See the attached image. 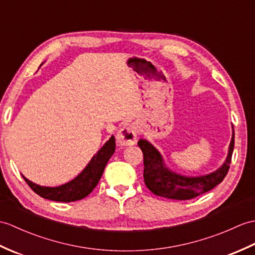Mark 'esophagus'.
Masks as SVG:
<instances>
[{
  "label": "esophagus",
  "mask_w": 255,
  "mask_h": 255,
  "mask_svg": "<svg viewBox=\"0 0 255 255\" xmlns=\"http://www.w3.org/2000/svg\"><path fill=\"white\" fill-rule=\"evenodd\" d=\"M116 139L121 145H133L137 142V129L133 125L123 127L118 131Z\"/></svg>",
  "instance_id": "obj_1"
}]
</instances>
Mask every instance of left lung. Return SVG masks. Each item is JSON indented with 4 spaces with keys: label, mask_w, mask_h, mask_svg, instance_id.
Returning a JSON list of instances; mask_svg holds the SVG:
<instances>
[{
    "label": "left lung",
    "mask_w": 255,
    "mask_h": 255,
    "mask_svg": "<svg viewBox=\"0 0 255 255\" xmlns=\"http://www.w3.org/2000/svg\"><path fill=\"white\" fill-rule=\"evenodd\" d=\"M138 145L143 153V178L150 191L155 195L174 200H190L212 190L226 177L235 146V130L229 144L226 161L217 170L198 177H186L176 174L166 167L163 157L149 141L141 139Z\"/></svg>",
    "instance_id": "obj_1"
}]
</instances>
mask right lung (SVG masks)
<instances>
[{"instance_id":"add662e5","label":"right lung","mask_w":255,"mask_h":255,"mask_svg":"<svg viewBox=\"0 0 255 255\" xmlns=\"http://www.w3.org/2000/svg\"><path fill=\"white\" fill-rule=\"evenodd\" d=\"M114 152L115 138L114 135H112L110 140L101 147L97 154L91 158L86 168L75 179L58 187H42L28 180L25 176L22 177L28 186L40 197L57 201V202H73V201L86 198L88 194L92 192L102 177L106 164L111 156L114 154Z\"/></svg>"}]
</instances>
